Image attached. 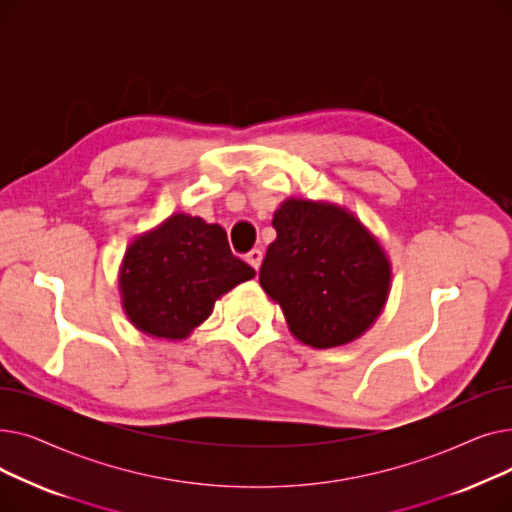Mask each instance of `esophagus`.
Listing matches in <instances>:
<instances>
[{"instance_id":"esophagus-1","label":"esophagus","mask_w":512,"mask_h":512,"mask_svg":"<svg viewBox=\"0 0 512 512\" xmlns=\"http://www.w3.org/2000/svg\"><path fill=\"white\" fill-rule=\"evenodd\" d=\"M247 261H249V265L253 267V270L257 272L259 267H261V261H263V253H261L259 249H253V251L247 255Z\"/></svg>"}]
</instances>
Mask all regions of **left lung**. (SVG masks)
<instances>
[{"label": "left lung", "instance_id": "1", "mask_svg": "<svg viewBox=\"0 0 512 512\" xmlns=\"http://www.w3.org/2000/svg\"><path fill=\"white\" fill-rule=\"evenodd\" d=\"M259 284L290 334L313 348L363 336L386 307L392 265L367 226L330 201L286 199L274 213Z\"/></svg>", "mask_w": 512, "mask_h": 512}]
</instances>
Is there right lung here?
I'll return each mask as SVG.
<instances>
[{"instance_id": "obj_1", "label": "right lung", "mask_w": 512, "mask_h": 512, "mask_svg": "<svg viewBox=\"0 0 512 512\" xmlns=\"http://www.w3.org/2000/svg\"><path fill=\"white\" fill-rule=\"evenodd\" d=\"M255 270L232 255L226 230L188 213L134 238L122 259V309L139 332L184 340L211 315L215 301Z\"/></svg>"}]
</instances>
